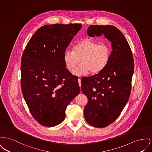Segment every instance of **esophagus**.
Segmentation results:
<instances>
[{"instance_id": "34e87169", "label": "esophagus", "mask_w": 152, "mask_h": 152, "mask_svg": "<svg viewBox=\"0 0 152 152\" xmlns=\"http://www.w3.org/2000/svg\"><path fill=\"white\" fill-rule=\"evenodd\" d=\"M78 82H79V86L81 87V82L80 78H79V79H78Z\"/></svg>"}]
</instances>
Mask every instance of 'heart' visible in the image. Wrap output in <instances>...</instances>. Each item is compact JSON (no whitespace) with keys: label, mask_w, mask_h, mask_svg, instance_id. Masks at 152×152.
<instances>
[{"label":"heart","mask_w":152,"mask_h":152,"mask_svg":"<svg viewBox=\"0 0 152 152\" xmlns=\"http://www.w3.org/2000/svg\"><path fill=\"white\" fill-rule=\"evenodd\" d=\"M111 52L109 44H99L91 39L85 38L73 45L72 50H65L63 60L66 69L71 72L75 69L80 60V65L73 72L75 75H87L89 72L92 75H96L106 68Z\"/></svg>","instance_id":"b5f03b06"}]
</instances>
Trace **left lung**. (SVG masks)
Wrapping results in <instances>:
<instances>
[{
  "mask_svg": "<svg viewBox=\"0 0 152 152\" xmlns=\"http://www.w3.org/2000/svg\"><path fill=\"white\" fill-rule=\"evenodd\" d=\"M87 34L91 37L104 35L113 49L106 68L81 82V91L88 98L86 121L95 127H104L116 120L128 102L134 60L125 36L115 26L91 25Z\"/></svg>",
  "mask_w": 152,
  "mask_h": 152,
  "instance_id": "1",
  "label": "left lung"
}]
</instances>
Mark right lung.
I'll list each match as a JSON object with an SVG mask.
<instances>
[{
    "instance_id": "add662e5",
    "label": "right lung",
    "mask_w": 152,
    "mask_h": 152,
    "mask_svg": "<svg viewBox=\"0 0 152 152\" xmlns=\"http://www.w3.org/2000/svg\"><path fill=\"white\" fill-rule=\"evenodd\" d=\"M81 27L79 23L42 26L22 54V92L31 114L44 126L61 124L66 107L80 92L78 77L66 69L63 56Z\"/></svg>"
}]
</instances>
